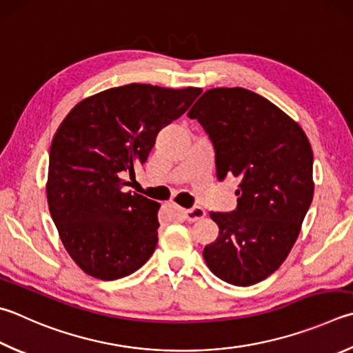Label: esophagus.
Instances as JSON below:
<instances>
[{
    "mask_svg": "<svg viewBox=\"0 0 353 353\" xmlns=\"http://www.w3.org/2000/svg\"><path fill=\"white\" fill-rule=\"evenodd\" d=\"M205 214H207V213H205V210L201 208V207H194V208H191V210H185L183 211V217L188 222H196L199 219H203Z\"/></svg>",
    "mask_w": 353,
    "mask_h": 353,
    "instance_id": "esophagus-1",
    "label": "esophagus"
}]
</instances>
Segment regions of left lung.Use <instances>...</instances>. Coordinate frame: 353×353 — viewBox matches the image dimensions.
Instances as JSON below:
<instances>
[{
    "instance_id": "1",
    "label": "left lung",
    "mask_w": 353,
    "mask_h": 353,
    "mask_svg": "<svg viewBox=\"0 0 353 353\" xmlns=\"http://www.w3.org/2000/svg\"><path fill=\"white\" fill-rule=\"evenodd\" d=\"M188 117L213 142L217 179L239 181L236 210L210 213L219 236L203 248V259L228 284L261 283L285 261L312 203L309 139L276 105L243 88L208 89Z\"/></svg>"
}]
</instances>
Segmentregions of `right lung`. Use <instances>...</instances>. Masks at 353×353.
Wrapping results in <instances>:
<instances>
[{
	"label": "right lung",
	"mask_w": 353,
	"mask_h": 353,
	"mask_svg": "<svg viewBox=\"0 0 353 353\" xmlns=\"http://www.w3.org/2000/svg\"><path fill=\"white\" fill-rule=\"evenodd\" d=\"M201 88H111L77 103L50 145L46 194L70 258L89 276L125 278L157 245L160 203L130 193L157 132L188 110Z\"/></svg>",
	"instance_id": "add662e5"
}]
</instances>
